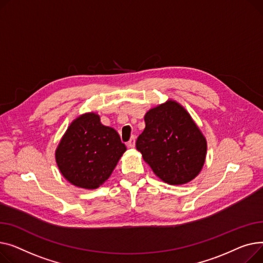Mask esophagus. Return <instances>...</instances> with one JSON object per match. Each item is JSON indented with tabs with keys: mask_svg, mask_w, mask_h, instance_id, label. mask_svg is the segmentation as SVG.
Returning a JSON list of instances; mask_svg holds the SVG:
<instances>
[{
	"mask_svg": "<svg viewBox=\"0 0 263 263\" xmlns=\"http://www.w3.org/2000/svg\"><path fill=\"white\" fill-rule=\"evenodd\" d=\"M135 145H136V137H135V136H132L130 140L127 142V146L130 147V148H134Z\"/></svg>",
	"mask_w": 263,
	"mask_h": 263,
	"instance_id": "obj_1",
	"label": "esophagus"
}]
</instances>
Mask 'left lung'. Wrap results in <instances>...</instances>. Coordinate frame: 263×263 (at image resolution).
Returning <instances> with one entry per match:
<instances>
[{
    "label": "left lung",
    "mask_w": 263,
    "mask_h": 263,
    "mask_svg": "<svg viewBox=\"0 0 263 263\" xmlns=\"http://www.w3.org/2000/svg\"><path fill=\"white\" fill-rule=\"evenodd\" d=\"M145 128L136 147L162 181L184 184L202 171L207 140L190 114L174 100L153 107L144 116Z\"/></svg>",
    "instance_id": "left-lung-1"
}]
</instances>
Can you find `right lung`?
<instances>
[{
  "instance_id": "add662e5",
  "label": "right lung",
  "mask_w": 263,
  "mask_h": 263,
  "mask_svg": "<svg viewBox=\"0 0 263 263\" xmlns=\"http://www.w3.org/2000/svg\"><path fill=\"white\" fill-rule=\"evenodd\" d=\"M126 146L96 112L72 121L55 151L60 173L73 186L93 190L110 177Z\"/></svg>"
}]
</instances>
